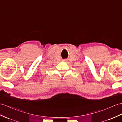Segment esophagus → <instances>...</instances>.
<instances>
[{
    "label": "esophagus",
    "mask_w": 122,
    "mask_h": 122,
    "mask_svg": "<svg viewBox=\"0 0 122 122\" xmlns=\"http://www.w3.org/2000/svg\"><path fill=\"white\" fill-rule=\"evenodd\" d=\"M63 61L66 62V63H68L69 62V59H68V58L65 59H64V60H63Z\"/></svg>",
    "instance_id": "34e87169"
}]
</instances>
